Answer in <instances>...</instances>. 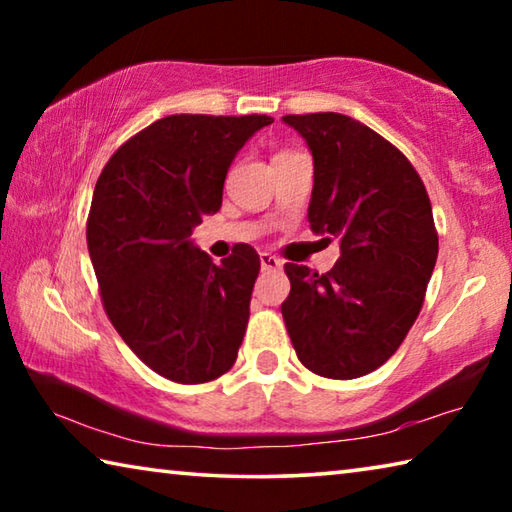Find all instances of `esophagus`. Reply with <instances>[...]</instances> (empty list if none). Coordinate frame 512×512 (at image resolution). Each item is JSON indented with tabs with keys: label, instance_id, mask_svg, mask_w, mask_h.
Segmentation results:
<instances>
[{
	"label": "esophagus",
	"instance_id": "esophagus-1",
	"mask_svg": "<svg viewBox=\"0 0 512 512\" xmlns=\"http://www.w3.org/2000/svg\"><path fill=\"white\" fill-rule=\"evenodd\" d=\"M259 262H262V271H280L282 262L271 253H262L259 255Z\"/></svg>",
	"mask_w": 512,
	"mask_h": 512
}]
</instances>
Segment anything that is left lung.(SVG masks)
Segmentation results:
<instances>
[{
    "instance_id": "8db88e82",
    "label": "left lung",
    "mask_w": 512,
    "mask_h": 512,
    "mask_svg": "<svg viewBox=\"0 0 512 512\" xmlns=\"http://www.w3.org/2000/svg\"><path fill=\"white\" fill-rule=\"evenodd\" d=\"M282 121L314 158L311 230L341 246L323 275L284 264V323L302 366L357 379L393 357L422 309L438 257L429 194L406 155L357 119L311 112Z\"/></svg>"
}]
</instances>
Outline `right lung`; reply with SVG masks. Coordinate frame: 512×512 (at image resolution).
Here are the masks:
<instances>
[{
    "mask_svg": "<svg viewBox=\"0 0 512 512\" xmlns=\"http://www.w3.org/2000/svg\"><path fill=\"white\" fill-rule=\"evenodd\" d=\"M266 115H171L121 144L103 167L88 216V250L103 309L146 366L205 384L237 361L259 255L239 244L216 266L192 230L219 212L237 151Z\"/></svg>",
    "mask_w": 512,
    "mask_h": 512,
    "instance_id": "obj_1",
    "label": "right lung"
}]
</instances>
